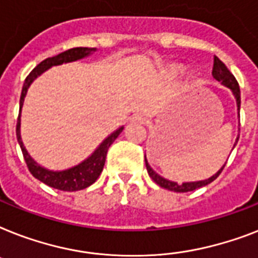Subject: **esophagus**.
<instances>
[{
    "instance_id": "esophagus-1",
    "label": "esophagus",
    "mask_w": 258,
    "mask_h": 258,
    "mask_svg": "<svg viewBox=\"0 0 258 258\" xmlns=\"http://www.w3.org/2000/svg\"><path fill=\"white\" fill-rule=\"evenodd\" d=\"M130 122L131 123H143L144 116L142 114H139V112H136V114H134L133 116L130 118Z\"/></svg>"
}]
</instances>
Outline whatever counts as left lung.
Segmentation results:
<instances>
[{"instance_id": "obj_1", "label": "left lung", "mask_w": 258, "mask_h": 258, "mask_svg": "<svg viewBox=\"0 0 258 258\" xmlns=\"http://www.w3.org/2000/svg\"><path fill=\"white\" fill-rule=\"evenodd\" d=\"M212 75H213V78L216 79V81H219L221 85L228 87V89L232 91L234 99H236V106H237V116L238 119H240V104H241L240 87H238L237 81H236V78L232 75L231 71L228 70L227 66H225V64H224L223 62L217 58V56H215V62H213ZM238 131H240V128H238ZM237 142H238V136H237V139H236V142H234V146L237 144ZM233 148H232V150H233ZM144 160H146V167H147V172L148 175H150L151 179L154 180L155 183L158 184V185H160L162 188H165V189H168V190H173V192H189V190H195V189H198V188L205 187V185H208L209 183H212L213 180H216L217 176H219L220 173H221V171L224 169V167H225V164H224L223 167H221L216 173H215V175H212V176L208 177V179L199 180V181H184V183H176V181L165 179V177L160 176L158 172H155L154 169H152V167L148 164L146 155H144Z\"/></svg>"}]
</instances>
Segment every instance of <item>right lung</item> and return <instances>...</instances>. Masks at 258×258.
Instances as JSON below:
<instances>
[{"instance_id":"1","label":"right lung","mask_w":258,"mask_h":258,"mask_svg":"<svg viewBox=\"0 0 258 258\" xmlns=\"http://www.w3.org/2000/svg\"><path fill=\"white\" fill-rule=\"evenodd\" d=\"M95 51V47H75V49L66 50V51L58 54V55L42 60L41 63L37 64V68L27 75V78L25 79L24 87H22L20 99V115H18V120H17V140H18V144H20L21 150H22L25 162H26L27 168L31 172V175L35 179H38L39 181H42V183H45L46 185L55 188V189L73 192V190L85 189V188L90 187L93 183H95V180L99 177V175L103 171L108 148H110L111 144L114 143L115 139L120 135L124 127L122 125L118 130H115L114 133H111L95 148L93 154L90 155L89 158H86L83 162L79 163V164L73 165V167L68 169H62V171H53V169L42 167L41 164L35 162L34 159L30 156V154L27 152L26 147L24 146V142H22V138H21V111H22V106H24L27 90H29L31 83L38 78L39 75H42L46 70H49L53 66H59V64L69 63V62L83 59V58L90 56Z\"/></svg>"}]
</instances>
